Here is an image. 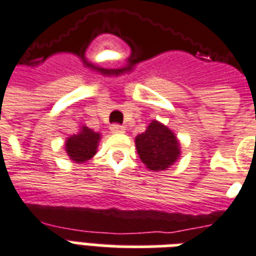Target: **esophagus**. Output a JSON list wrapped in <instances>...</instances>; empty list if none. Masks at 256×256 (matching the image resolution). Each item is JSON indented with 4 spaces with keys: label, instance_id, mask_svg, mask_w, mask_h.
<instances>
[{
    "label": "esophagus",
    "instance_id": "obj_1",
    "mask_svg": "<svg viewBox=\"0 0 256 256\" xmlns=\"http://www.w3.org/2000/svg\"><path fill=\"white\" fill-rule=\"evenodd\" d=\"M124 130H126V128H123V126H120V124H112L111 126V132L114 134H122L124 133Z\"/></svg>",
    "mask_w": 256,
    "mask_h": 256
}]
</instances>
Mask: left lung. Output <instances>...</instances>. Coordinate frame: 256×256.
Segmentation results:
<instances>
[{
	"instance_id": "obj_1",
	"label": "left lung",
	"mask_w": 256,
	"mask_h": 256,
	"mask_svg": "<svg viewBox=\"0 0 256 256\" xmlns=\"http://www.w3.org/2000/svg\"><path fill=\"white\" fill-rule=\"evenodd\" d=\"M140 159L150 172H164L181 158V144L172 128L152 120L144 133L136 137Z\"/></svg>"
}]
</instances>
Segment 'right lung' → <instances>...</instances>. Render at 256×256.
<instances>
[{"instance_id": "1", "label": "right lung", "mask_w": 256, "mask_h": 256, "mask_svg": "<svg viewBox=\"0 0 256 256\" xmlns=\"http://www.w3.org/2000/svg\"><path fill=\"white\" fill-rule=\"evenodd\" d=\"M101 133H97L88 126L82 124L78 133L71 134L66 138L64 148L68 158L74 163H86L97 154Z\"/></svg>"}]
</instances>
